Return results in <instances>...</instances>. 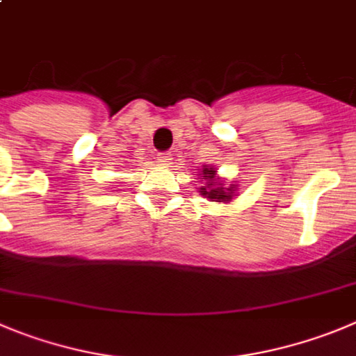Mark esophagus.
Instances as JSON below:
<instances>
[{"instance_id":"obj_1","label":"esophagus","mask_w":356,"mask_h":356,"mask_svg":"<svg viewBox=\"0 0 356 356\" xmlns=\"http://www.w3.org/2000/svg\"><path fill=\"white\" fill-rule=\"evenodd\" d=\"M158 161L159 165H165V167H168L172 163V154L170 152H161V154H158Z\"/></svg>"}]
</instances>
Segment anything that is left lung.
I'll use <instances>...</instances> for the list:
<instances>
[{"label":"left lung","mask_w":356,"mask_h":356,"mask_svg":"<svg viewBox=\"0 0 356 356\" xmlns=\"http://www.w3.org/2000/svg\"><path fill=\"white\" fill-rule=\"evenodd\" d=\"M198 175L207 181L205 186L200 188L202 197L209 198L211 202H223V204H228V202H232V198L235 197V186L232 184L230 188H223V186H221V179L216 175V168L204 165V168H202Z\"/></svg>","instance_id":"1"}]
</instances>
